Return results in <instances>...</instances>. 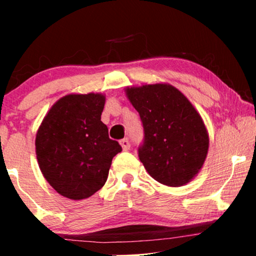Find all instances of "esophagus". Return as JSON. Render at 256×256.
Masks as SVG:
<instances>
[{
    "mask_svg": "<svg viewBox=\"0 0 256 256\" xmlns=\"http://www.w3.org/2000/svg\"><path fill=\"white\" fill-rule=\"evenodd\" d=\"M120 144L124 152H127V150L130 149V142H129L128 138H122L120 141Z\"/></svg>",
    "mask_w": 256,
    "mask_h": 256,
    "instance_id": "esophagus-1",
    "label": "esophagus"
}]
</instances>
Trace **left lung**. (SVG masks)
I'll list each match as a JSON object with an SVG mask.
<instances>
[{"label": "left lung", "mask_w": 256, "mask_h": 256, "mask_svg": "<svg viewBox=\"0 0 256 256\" xmlns=\"http://www.w3.org/2000/svg\"><path fill=\"white\" fill-rule=\"evenodd\" d=\"M127 96L142 122L144 138L138 152L146 170L168 186L186 184L208 155V135L200 115L166 84L130 87Z\"/></svg>", "instance_id": "1"}]
</instances>
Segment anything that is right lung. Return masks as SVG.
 <instances>
[{"instance_id": "obj_1", "label": "right lung", "mask_w": 256, "mask_h": 256, "mask_svg": "<svg viewBox=\"0 0 256 256\" xmlns=\"http://www.w3.org/2000/svg\"><path fill=\"white\" fill-rule=\"evenodd\" d=\"M104 96L70 94L44 118L36 136L42 174L58 194L80 200L106 183L112 160L122 152L101 121Z\"/></svg>"}]
</instances>
